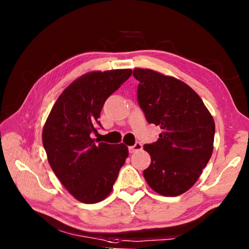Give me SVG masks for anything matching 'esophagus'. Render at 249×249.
<instances>
[{
  "label": "esophagus",
  "mask_w": 249,
  "mask_h": 249,
  "mask_svg": "<svg viewBox=\"0 0 249 249\" xmlns=\"http://www.w3.org/2000/svg\"><path fill=\"white\" fill-rule=\"evenodd\" d=\"M142 145L141 144V142H136L134 146H129L128 150L130 154H134V153H137V151L142 150Z\"/></svg>",
  "instance_id": "obj_1"
}]
</instances>
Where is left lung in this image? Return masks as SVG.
<instances>
[{"mask_svg":"<svg viewBox=\"0 0 249 249\" xmlns=\"http://www.w3.org/2000/svg\"><path fill=\"white\" fill-rule=\"evenodd\" d=\"M137 100L146 120L161 133L144 146L151 162L142 175L155 192L177 196L196 182L213 153V116L187 83L151 69L136 68Z\"/></svg>","mask_w":249,"mask_h":249,"instance_id":"1","label":"left lung"}]
</instances>
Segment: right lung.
<instances>
[{"label": "right lung", "instance_id": "obj_1", "mask_svg": "<svg viewBox=\"0 0 249 249\" xmlns=\"http://www.w3.org/2000/svg\"><path fill=\"white\" fill-rule=\"evenodd\" d=\"M130 74V69L84 73L59 95L46 120L43 145L49 165L71 196L82 203L104 200L128 157L126 145L98 142L90 134L101 126L99 117L105 101Z\"/></svg>", "mask_w": 249, "mask_h": 249}]
</instances>
